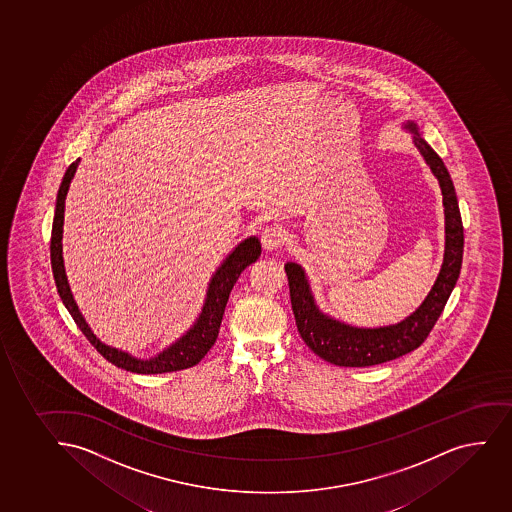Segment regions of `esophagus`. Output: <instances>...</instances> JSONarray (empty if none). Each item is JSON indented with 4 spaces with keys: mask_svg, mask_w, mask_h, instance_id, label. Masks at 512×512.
I'll return each mask as SVG.
<instances>
[{
    "mask_svg": "<svg viewBox=\"0 0 512 512\" xmlns=\"http://www.w3.org/2000/svg\"><path fill=\"white\" fill-rule=\"evenodd\" d=\"M285 241V234H283L282 227H268L261 235V244L265 247L266 251H277L278 247L282 246Z\"/></svg>",
    "mask_w": 512,
    "mask_h": 512,
    "instance_id": "34e87169",
    "label": "esophagus"
}]
</instances>
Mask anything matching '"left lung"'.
Returning <instances> with one entry per match:
<instances>
[{
	"label": "left lung",
	"mask_w": 512,
	"mask_h": 512,
	"mask_svg": "<svg viewBox=\"0 0 512 512\" xmlns=\"http://www.w3.org/2000/svg\"><path fill=\"white\" fill-rule=\"evenodd\" d=\"M405 128L412 131L415 147L422 153L423 159L441 184L442 205L446 217V249L441 273L429 295L423 300L422 306L401 323L382 328H355L319 311L302 266L288 261L285 273L288 277L295 324L307 347L329 364L340 367H369L413 352L427 340L458 282L463 263L465 235L453 181L441 157L418 133L417 124L408 121Z\"/></svg>",
	"instance_id": "1"
}]
</instances>
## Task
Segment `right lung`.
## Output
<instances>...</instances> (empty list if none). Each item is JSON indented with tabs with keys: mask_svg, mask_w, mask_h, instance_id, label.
I'll return each instance as SVG.
<instances>
[{
	"mask_svg": "<svg viewBox=\"0 0 512 512\" xmlns=\"http://www.w3.org/2000/svg\"><path fill=\"white\" fill-rule=\"evenodd\" d=\"M78 162L66 169L65 177L59 186L58 198H56V210H54L53 232H51V266H53L54 282L58 288L59 297L63 300L66 309L70 311L71 318L75 319L78 328L82 329L83 335L87 340L97 348V352L109 360L116 367H121L124 371L136 372V374H162V372L183 371L188 367L198 364L205 357L208 350L215 345L217 341L218 329L224 318L225 306L229 300L230 290L234 288L237 278L241 277L242 271L247 266L254 263L261 254V244L258 237H249L241 244H237L234 251L225 258L224 263L220 265L208 290H206L205 304L201 309L200 318L196 319L193 328L189 329L186 335L181 336L171 347L165 348L164 352L159 353L153 359H136L130 353L121 352L118 348L109 347L106 343L97 338L85 323L82 312L78 311L77 302L73 300L70 285L66 280L65 265H63V220H65V200L68 188H70L71 179L77 172Z\"/></svg>",
	"mask_w": 512,
	"mask_h": 512,
	"instance_id": "add662e5",
	"label": "right lung"
}]
</instances>
